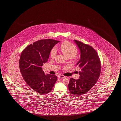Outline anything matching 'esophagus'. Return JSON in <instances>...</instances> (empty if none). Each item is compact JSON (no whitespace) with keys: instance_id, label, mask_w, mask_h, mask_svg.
<instances>
[{"instance_id":"1","label":"esophagus","mask_w":121,"mask_h":121,"mask_svg":"<svg viewBox=\"0 0 121 121\" xmlns=\"http://www.w3.org/2000/svg\"><path fill=\"white\" fill-rule=\"evenodd\" d=\"M65 78V77L63 75H59L58 76V78L59 79H63V78Z\"/></svg>"}]
</instances>
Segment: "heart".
Instances as JSON below:
<instances>
[{
    "instance_id": "1",
    "label": "heart",
    "mask_w": 121,
    "mask_h": 121,
    "mask_svg": "<svg viewBox=\"0 0 121 121\" xmlns=\"http://www.w3.org/2000/svg\"><path fill=\"white\" fill-rule=\"evenodd\" d=\"M59 48L66 58H72L78 54V50L75 46L68 41L63 42L60 46ZM57 54V51L55 48L51 50L50 53V57L52 59L55 58Z\"/></svg>"
}]
</instances>
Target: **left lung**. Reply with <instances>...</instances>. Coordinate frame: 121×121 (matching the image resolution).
I'll return each mask as SVG.
<instances>
[{"label": "left lung", "mask_w": 121, "mask_h": 121, "mask_svg": "<svg viewBox=\"0 0 121 121\" xmlns=\"http://www.w3.org/2000/svg\"><path fill=\"white\" fill-rule=\"evenodd\" d=\"M80 52V60L76 65L80 69V78L70 79L69 90L74 95L86 93L95 84L100 75V60L96 50L91 46L74 40Z\"/></svg>", "instance_id": "left-lung-1"}]
</instances>
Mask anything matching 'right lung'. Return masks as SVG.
I'll list each match as a JSON object with an SVG mask.
<instances>
[{"label":"right lung","instance_id":"add662e5","mask_svg":"<svg viewBox=\"0 0 121 121\" xmlns=\"http://www.w3.org/2000/svg\"><path fill=\"white\" fill-rule=\"evenodd\" d=\"M59 41L41 40L26 47L21 52L19 67L23 79L38 93L47 94L52 90L57 76L45 75L42 66L48 62L51 50Z\"/></svg>","mask_w":121,"mask_h":121}]
</instances>
